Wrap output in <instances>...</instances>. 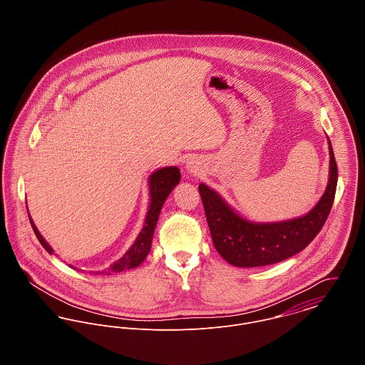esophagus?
<instances>
[{
  "label": "esophagus",
  "instance_id": "obj_1",
  "mask_svg": "<svg viewBox=\"0 0 365 365\" xmlns=\"http://www.w3.org/2000/svg\"><path fill=\"white\" fill-rule=\"evenodd\" d=\"M187 168H188V173H197V165L192 163V161H190L188 164H187Z\"/></svg>",
  "mask_w": 365,
  "mask_h": 365
}]
</instances>
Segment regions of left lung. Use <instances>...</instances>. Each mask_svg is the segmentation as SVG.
Listing matches in <instances>:
<instances>
[{"label":"left lung","mask_w":365,"mask_h":365,"mask_svg":"<svg viewBox=\"0 0 365 365\" xmlns=\"http://www.w3.org/2000/svg\"><path fill=\"white\" fill-rule=\"evenodd\" d=\"M330 150V178L317 205L305 216L275 223H253L235 210L205 184L200 194L212 242L217 253L236 267H261L287 260L302 252L323 227L334 201L337 164Z\"/></svg>","instance_id":"obj_1"}]
</instances>
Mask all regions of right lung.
Masks as SVG:
<instances>
[{
  "mask_svg": "<svg viewBox=\"0 0 365 365\" xmlns=\"http://www.w3.org/2000/svg\"><path fill=\"white\" fill-rule=\"evenodd\" d=\"M180 178H181V174H180V170L177 167H164V168L157 170L156 173H153L150 175V182H149V187H150V207H149V212H148V216H146L145 226H143L142 232L139 233L133 246L125 253V256L122 259L113 262L105 271L106 274H113V272H120V271L128 269V268H135L146 259V256L149 255L150 247H152V240H153V233H155L158 213L161 210V207H163L165 198L170 195L173 188L180 182ZM29 220H31L32 229H34L38 240L41 242L43 249L48 253L52 255V247L46 243V240L38 232V229L34 225L31 217H29Z\"/></svg>",
  "mask_w": 365,
  "mask_h": 365,
  "instance_id": "obj_1",
  "label": "right lung"
}]
</instances>
